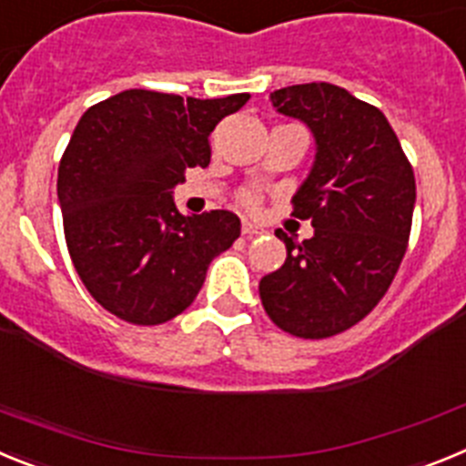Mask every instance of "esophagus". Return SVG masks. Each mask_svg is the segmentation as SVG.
Instances as JSON below:
<instances>
[{
	"instance_id": "obj_1",
	"label": "esophagus",
	"mask_w": 466,
	"mask_h": 466,
	"mask_svg": "<svg viewBox=\"0 0 466 466\" xmlns=\"http://www.w3.org/2000/svg\"><path fill=\"white\" fill-rule=\"evenodd\" d=\"M261 233H263L261 226L252 224V221H242V236L245 238H249V240H252V238L261 236Z\"/></svg>"
}]
</instances>
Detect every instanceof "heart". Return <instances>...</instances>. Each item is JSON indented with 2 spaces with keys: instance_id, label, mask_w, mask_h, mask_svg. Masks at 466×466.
I'll return each instance as SVG.
<instances>
[{
  "instance_id": "b5f03b06",
  "label": "heart",
  "mask_w": 466,
  "mask_h": 466,
  "mask_svg": "<svg viewBox=\"0 0 466 466\" xmlns=\"http://www.w3.org/2000/svg\"><path fill=\"white\" fill-rule=\"evenodd\" d=\"M238 200H240L242 208L258 209V205H261V193L254 191V188H242V191L238 193Z\"/></svg>"
}]
</instances>
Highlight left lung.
<instances>
[{
    "instance_id": "8db88e82",
    "label": "left lung",
    "mask_w": 466,
    "mask_h": 466,
    "mask_svg": "<svg viewBox=\"0 0 466 466\" xmlns=\"http://www.w3.org/2000/svg\"><path fill=\"white\" fill-rule=\"evenodd\" d=\"M279 114L300 118L317 156L299 193L296 219L315 236L287 245L282 268L258 284L261 303L296 339H329L361 322L387 294L413 224L415 177L385 114L333 84H300L270 93Z\"/></svg>"
}]
</instances>
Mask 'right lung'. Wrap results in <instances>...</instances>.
Masks as SVG:
<instances>
[{
    "label": "right lung",
    "mask_w": 466,
    "mask_h": 466,
    "mask_svg": "<svg viewBox=\"0 0 466 466\" xmlns=\"http://www.w3.org/2000/svg\"><path fill=\"white\" fill-rule=\"evenodd\" d=\"M249 100L123 90L86 111L57 167L65 240L81 282L118 319L156 327L182 315L209 263L240 238L228 209L187 217L172 188L209 166V133Z\"/></svg>",
    "instance_id": "1"
}]
</instances>
